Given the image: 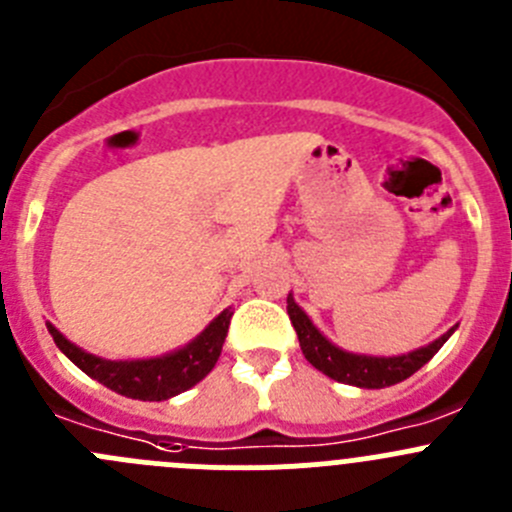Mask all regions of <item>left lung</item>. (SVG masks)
I'll return each instance as SVG.
<instances>
[{
	"label": "left lung",
	"instance_id": "obj_1",
	"mask_svg": "<svg viewBox=\"0 0 512 512\" xmlns=\"http://www.w3.org/2000/svg\"><path fill=\"white\" fill-rule=\"evenodd\" d=\"M286 311H289V319L296 329V337H299L301 352L309 359V364H314V367L319 369V372H324L326 377L364 389L392 387V384L412 377L417 369L425 367V364L440 352L442 344H445L447 339H450V334L455 332V326H452L450 332L442 334L440 339H435L432 344L415 349V352L410 354H399V357H367V354L344 352L337 344L329 342V339L311 324V319L301 311V306L296 304L291 294L289 299H286Z\"/></svg>",
	"mask_w": 512,
	"mask_h": 512
}]
</instances>
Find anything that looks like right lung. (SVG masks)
<instances>
[{"label": "right lung", "mask_w": 512, "mask_h": 512, "mask_svg": "<svg viewBox=\"0 0 512 512\" xmlns=\"http://www.w3.org/2000/svg\"><path fill=\"white\" fill-rule=\"evenodd\" d=\"M233 311L226 309L211 321V324L198 334L193 342L183 349L163 354L155 359H133V362H113V359H100L95 354H87L85 349L75 347L70 339L62 337L55 326L47 324L52 339L60 347V352L72 364L82 369L87 377L97 379L113 392L125 397L143 399V402H160L175 394L186 392L193 384L201 382L221 357L223 342H226L228 324H231Z\"/></svg>", "instance_id": "obj_1"}]
</instances>
